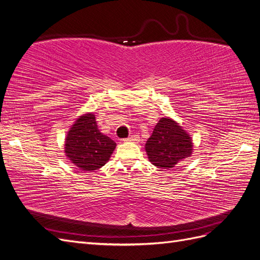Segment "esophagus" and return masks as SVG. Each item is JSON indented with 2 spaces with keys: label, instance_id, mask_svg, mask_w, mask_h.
Instances as JSON below:
<instances>
[{
  "label": "esophagus",
  "instance_id": "obj_1",
  "mask_svg": "<svg viewBox=\"0 0 260 260\" xmlns=\"http://www.w3.org/2000/svg\"><path fill=\"white\" fill-rule=\"evenodd\" d=\"M139 138L137 136H132L130 138H125V139H122L123 142H131V141H138Z\"/></svg>",
  "mask_w": 260,
  "mask_h": 260
}]
</instances>
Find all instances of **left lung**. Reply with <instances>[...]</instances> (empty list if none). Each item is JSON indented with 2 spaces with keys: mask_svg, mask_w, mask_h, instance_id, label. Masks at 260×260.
Wrapping results in <instances>:
<instances>
[{
  "mask_svg": "<svg viewBox=\"0 0 260 260\" xmlns=\"http://www.w3.org/2000/svg\"><path fill=\"white\" fill-rule=\"evenodd\" d=\"M148 159L160 169H170L193 152L192 139L171 118H160L145 144Z\"/></svg>",
  "mask_w": 260,
  "mask_h": 260,
  "instance_id": "obj_1",
  "label": "left lung"
}]
</instances>
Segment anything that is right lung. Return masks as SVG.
Masks as SVG:
<instances>
[{
  "label": "right lung",
  "instance_id": "add662e5",
  "mask_svg": "<svg viewBox=\"0 0 260 260\" xmlns=\"http://www.w3.org/2000/svg\"><path fill=\"white\" fill-rule=\"evenodd\" d=\"M115 148L114 141L100 132L92 113L78 118L65 141L67 158L82 171L96 170L104 166Z\"/></svg>",
  "mask_w": 260,
  "mask_h": 260
}]
</instances>
